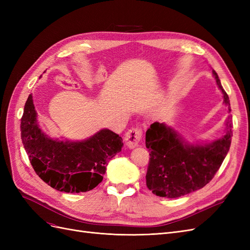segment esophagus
<instances>
[{"mask_svg":"<svg viewBox=\"0 0 250 250\" xmlns=\"http://www.w3.org/2000/svg\"><path fill=\"white\" fill-rule=\"evenodd\" d=\"M143 137V130L140 127H133L125 134L126 145L129 148H134L139 145Z\"/></svg>","mask_w":250,"mask_h":250,"instance_id":"esophagus-1","label":"esophagus"}]
</instances>
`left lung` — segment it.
I'll return each instance as SVG.
<instances>
[{
	"label": "left lung",
	"instance_id": "8db88e82",
	"mask_svg": "<svg viewBox=\"0 0 250 250\" xmlns=\"http://www.w3.org/2000/svg\"><path fill=\"white\" fill-rule=\"evenodd\" d=\"M217 84L229 104L217 73ZM224 137L206 146L186 145L179 135L165 124L155 122L146 131V147L150 158L146 174L149 190L160 197L177 198L199 190L214 178L228 154L231 137L232 121L229 117Z\"/></svg>",
	"mask_w": 250,
	"mask_h": 250
}]
</instances>
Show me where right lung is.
Instances as JSON below:
<instances>
[{
  "mask_svg": "<svg viewBox=\"0 0 250 250\" xmlns=\"http://www.w3.org/2000/svg\"><path fill=\"white\" fill-rule=\"evenodd\" d=\"M21 134L35 173L53 188L66 193L93 190L103 180L108 162L123 146L122 138L109 129L83 142L49 139L36 123L31 95L21 119Z\"/></svg>",
  "mask_w": 250,
  "mask_h": 250,
  "instance_id": "obj_1",
  "label": "right lung"
}]
</instances>
